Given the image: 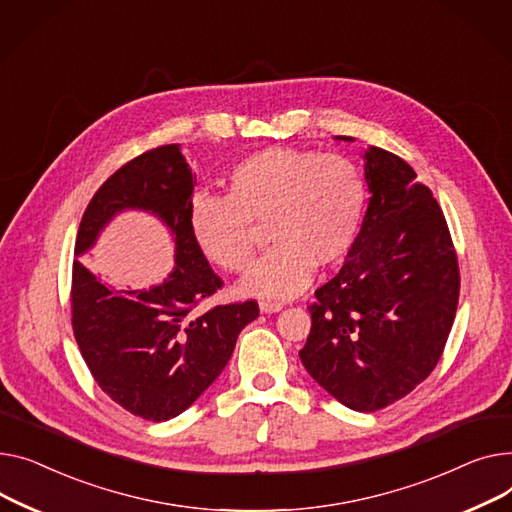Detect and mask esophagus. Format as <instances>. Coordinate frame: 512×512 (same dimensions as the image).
<instances>
[{"label":"esophagus","instance_id":"obj_1","mask_svg":"<svg viewBox=\"0 0 512 512\" xmlns=\"http://www.w3.org/2000/svg\"><path fill=\"white\" fill-rule=\"evenodd\" d=\"M258 306H260L262 314H275V312L283 310V304H279V302H260Z\"/></svg>","mask_w":512,"mask_h":512}]
</instances>
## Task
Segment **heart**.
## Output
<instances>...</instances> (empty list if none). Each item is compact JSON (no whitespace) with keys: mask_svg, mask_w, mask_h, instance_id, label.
Here are the masks:
<instances>
[{"mask_svg":"<svg viewBox=\"0 0 512 512\" xmlns=\"http://www.w3.org/2000/svg\"><path fill=\"white\" fill-rule=\"evenodd\" d=\"M227 198L196 194L190 231L200 252L239 273L250 264V221L268 219L270 248L239 283L246 295L287 299L318 266L339 264L355 246L368 208L364 173L349 159L302 148H262L235 163Z\"/></svg>","mask_w":512,"mask_h":512,"instance_id":"1","label":"heart"}]
</instances>
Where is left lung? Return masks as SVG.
Returning a JSON list of instances; mask_svg holds the SVG:
<instances>
[{"label":"left lung","instance_id":"8db88e82","mask_svg":"<svg viewBox=\"0 0 512 512\" xmlns=\"http://www.w3.org/2000/svg\"><path fill=\"white\" fill-rule=\"evenodd\" d=\"M364 177L362 231L339 275L316 289L299 357L330 397L378 411L438 364L457 314L459 264L442 210L409 163L368 146Z\"/></svg>","mask_w":512,"mask_h":512}]
</instances>
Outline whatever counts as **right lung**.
<instances>
[{
    "instance_id": "right-lung-1",
    "label": "right lung",
    "mask_w": 512,
    "mask_h": 512,
    "mask_svg": "<svg viewBox=\"0 0 512 512\" xmlns=\"http://www.w3.org/2000/svg\"><path fill=\"white\" fill-rule=\"evenodd\" d=\"M196 177L179 144L159 146L117 169L88 202L74 250L72 326L84 362L103 393L126 411L167 422L184 413L227 366L256 302L196 306L223 281L190 231ZM126 209L157 216L174 237L176 264L159 286L115 290L77 260Z\"/></svg>"
}]
</instances>
